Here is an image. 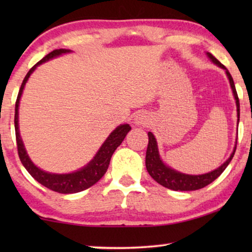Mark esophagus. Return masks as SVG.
Returning a JSON list of instances; mask_svg holds the SVG:
<instances>
[{
    "mask_svg": "<svg viewBox=\"0 0 252 252\" xmlns=\"http://www.w3.org/2000/svg\"><path fill=\"white\" fill-rule=\"evenodd\" d=\"M134 123H135V125H148V124L150 123V117L147 115L146 112L141 111L139 113H136L135 116H134Z\"/></svg>",
    "mask_w": 252,
    "mask_h": 252,
    "instance_id": "esophagus-1",
    "label": "esophagus"
}]
</instances>
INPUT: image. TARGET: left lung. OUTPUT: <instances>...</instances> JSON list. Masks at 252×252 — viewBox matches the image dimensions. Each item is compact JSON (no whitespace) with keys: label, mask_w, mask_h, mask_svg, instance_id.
I'll return each instance as SVG.
<instances>
[{"label":"left lung","mask_w":252,"mask_h":252,"mask_svg":"<svg viewBox=\"0 0 252 252\" xmlns=\"http://www.w3.org/2000/svg\"><path fill=\"white\" fill-rule=\"evenodd\" d=\"M210 60H211L216 65H218L219 67L223 68L226 71L227 77H228L230 87H232L234 98L236 101V110H237V123L240 122V101L239 96H237L235 85H234L233 78L228 70L213 56L212 54L206 53ZM148 137H149V143H148L147 148V154H146V167L148 173L150 174V177L154 179L155 181H157L158 184L166 187L172 190H181V191H188V190H197V189L204 188L205 186L211 184L212 181H215L220 174L225 171V168L228 166V164L232 160V158L235 154L236 146L234 148V151L230 155V157L223 163L221 166H219L216 170H213L209 173L205 174H199V175H190V174H185L180 173V172L173 170L167 165L163 163V160L160 159L159 153H158V147H157V141L155 139L154 134L149 132L148 133Z\"/></svg>","instance_id":"obj_1"}]
</instances>
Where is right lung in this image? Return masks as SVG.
<instances>
[{"label":"right lung","mask_w":252,"mask_h":252,"mask_svg":"<svg viewBox=\"0 0 252 252\" xmlns=\"http://www.w3.org/2000/svg\"><path fill=\"white\" fill-rule=\"evenodd\" d=\"M71 53V50L68 49H56L51 51L44 56L42 60L34 65L31 70L27 72L26 77L24 78L23 84L20 86L18 96H17L16 101V108H15V129H16V141H17V149H18V155L20 158V161L24 165V167L26 168L27 172L35 179L37 182H40L41 185L44 187L51 189V190L61 192V194H73V192H79L85 190L89 187H92L93 185H95L103 175L105 174L106 170H108L110 159H111L115 150L120 146V143L123 142L127 133L130 130V126L128 124H124L117 127L113 132L108 136V139L105 140V142L102 144V147L99 148L97 154L95 155V157L89 161V163L80 168L79 171L72 172V173L67 174H56V173H49L41 170L35 165L33 164V161L31 160V158L27 155L25 147H24L23 140L20 137L19 134V126H18V109H19V101L22 97L24 87H25L27 80H29L30 75L33 73V71L35 70L36 66H39L40 64L44 63V62L51 60L61 55Z\"/></svg>","instance_id":"add662e5"}]
</instances>
